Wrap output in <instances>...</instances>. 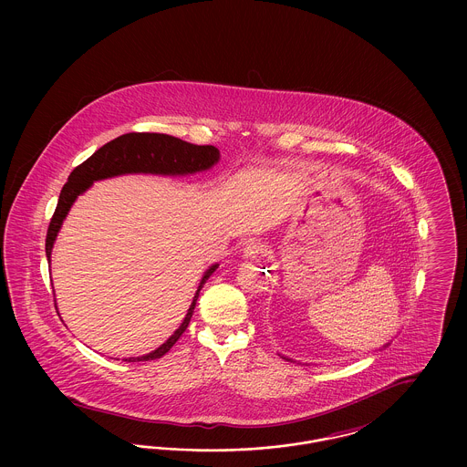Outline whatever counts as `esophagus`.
<instances>
[{
    "instance_id": "obj_1",
    "label": "esophagus",
    "mask_w": 467,
    "mask_h": 467,
    "mask_svg": "<svg viewBox=\"0 0 467 467\" xmlns=\"http://www.w3.org/2000/svg\"><path fill=\"white\" fill-rule=\"evenodd\" d=\"M266 254V244L259 240H250L244 244V257L246 259H259Z\"/></svg>"
}]
</instances>
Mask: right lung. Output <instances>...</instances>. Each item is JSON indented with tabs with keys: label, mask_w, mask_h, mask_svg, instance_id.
I'll return each mask as SVG.
<instances>
[{
	"label": "right lung",
	"mask_w": 467,
	"mask_h": 467,
	"mask_svg": "<svg viewBox=\"0 0 467 467\" xmlns=\"http://www.w3.org/2000/svg\"><path fill=\"white\" fill-rule=\"evenodd\" d=\"M219 161V149L213 145H192L180 138L161 133H128L115 138L98 149L89 159H86L82 164H78L67 177V182L59 194V201L56 206V212L50 219L47 238H45V252L47 259L50 263V252L52 244L59 233V227L67 217V210L71 208L73 201L78 194H82L86 189H89L94 180L115 177L122 173H159V175H185V173H196L201 170H208ZM217 269L210 267L202 280L200 289L196 292L192 305L187 311L182 326L178 327L171 337L162 343L152 354L143 357H130L122 358L128 362L136 360H154L164 356L175 343L178 337L187 329L191 317L194 313V306L200 296V290L210 275Z\"/></svg>",
	"instance_id": "right-lung-1"
}]
</instances>
